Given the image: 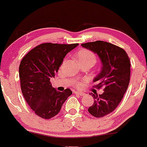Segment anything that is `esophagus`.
<instances>
[{"mask_svg":"<svg viewBox=\"0 0 147 147\" xmlns=\"http://www.w3.org/2000/svg\"><path fill=\"white\" fill-rule=\"evenodd\" d=\"M74 93L76 95H78V96H83L85 94L84 93H82V92H80V91H74Z\"/></svg>","mask_w":147,"mask_h":147,"instance_id":"obj_1","label":"esophagus"}]
</instances>
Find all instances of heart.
Segmentation results:
<instances>
[{
    "instance_id": "heart-1",
    "label": "heart",
    "mask_w": 147,
    "mask_h": 147,
    "mask_svg": "<svg viewBox=\"0 0 147 147\" xmlns=\"http://www.w3.org/2000/svg\"><path fill=\"white\" fill-rule=\"evenodd\" d=\"M77 59L79 61H88L92 64L96 62V56L93 52L88 49H82L77 53ZM80 84L77 83L76 86H80Z\"/></svg>"
}]
</instances>
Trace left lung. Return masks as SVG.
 I'll use <instances>...</instances> for the list:
<instances>
[{"label": "left lung", "instance_id": "8db88e82", "mask_svg": "<svg viewBox=\"0 0 147 147\" xmlns=\"http://www.w3.org/2000/svg\"><path fill=\"white\" fill-rule=\"evenodd\" d=\"M83 47L97 54L102 63L101 71L94 78L95 88H103L99 96L89 93L94 102L88 109L96 118H100L112 112L123 98L128 88L130 77V63L125 50L107 42L98 40L82 44Z\"/></svg>", "mask_w": 147, "mask_h": 147}]
</instances>
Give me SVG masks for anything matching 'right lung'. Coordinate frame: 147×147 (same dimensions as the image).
Returning <instances> with one entry per match:
<instances>
[{
  "label": "right lung",
  "mask_w": 147,
  "mask_h": 147,
  "mask_svg": "<svg viewBox=\"0 0 147 147\" xmlns=\"http://www.w3.org/2000/svg\"><path fill=\"white\" fill-rule=\"evenodd\" d=\"M77 45L43 43L30 50L21 61L19 72L22 94L41 118L49 119L56 116L72 93L69 88L63 92L56 91L50 79L55 77L66 54Z\"/></svg>",
  "instance_id": "add662e5"
}]
</instances>
